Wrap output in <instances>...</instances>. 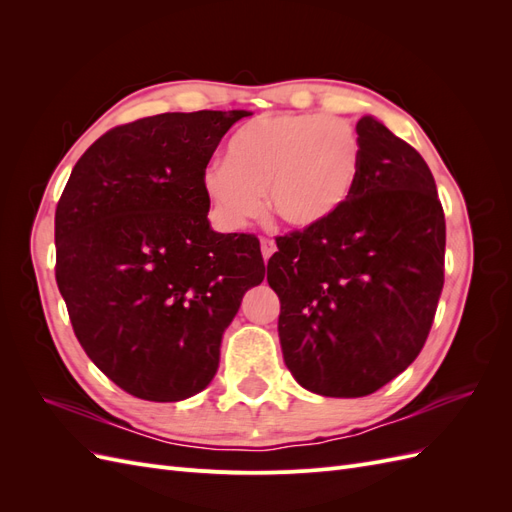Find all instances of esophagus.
I'll return each instance as SVG.
<instances>
[{
  "mask_svg": "<svg viewBox=\"0 0 512 512\" xmlns=\"http://www.w3.org/2000/svg\"><path fill=\"white\" fill-rule=\"evenodd\" d=\"M277 250V245L271 241V239H260V252H262V258L269 260Z\"/></svg>",
  "mask_w": 512,
  "mask_h": 512,
  "instance_id": "esophagus-1",
  "label": "esophagus"
}]
</instances>
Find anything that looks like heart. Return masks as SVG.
Here are the masks:
<instances>
[{
  "label": "heart",
  "mask_w": 512,
  "mask_h": 512,
  "mask_svg": "<svg viewBox=\"0 0 512 512\" xmlns=\"http://www.w3.org/2000/svg\"><path fill=\"white\" fill-rule=\"evenodd\" d=\"M363 170V145L342 117L314 113L260 115L226 145L224 164H211L200 188L213 220L239 230L269 211L294 230H318L342 213Z\"/></svg>",
  "instance_id": "obj_1"
}]
</instances>
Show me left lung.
Here are the masks:
<instances>
[{
	"label": "left lung",
	"instance_id": "left-lung-1",
	"mask_svg": "<svg viewBox=\"0 0 512 512\" xmlns=\"http://www.w3.org/2000/svg\"><path fill=\"white\" fill-rule=\"evenodd\" d=\"M356 132L363 170L348 207L277 239L267 265L284 363L322 397H363L399 376L421 352L444 286L446 224L429 166L376 117H361Z\"/></svg>",
	"mask_w": 512,
	"mask_h": 512
}]
</instances>
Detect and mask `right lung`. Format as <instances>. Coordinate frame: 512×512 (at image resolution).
<instances>
[{
    "mask_svg": "<svg viewBox=\"0 0 512 512\" xmlns=\"http://www.w3.org/2000/svg\"><path fill=\"white\" fill-rule=\"evenodd\" d=\"M250 111L164 113L100 136L55 211V277L76 337L104 374L147 401L188 399L220 367L243 294L265 280L252 235L215 232L200 188Z\"/></svg>",
    "mask_w": 512,
    "mask_h": 512,
    "instance_id": "add662e5",
    "label": "right lung"
}]
</instances>
